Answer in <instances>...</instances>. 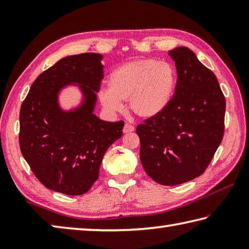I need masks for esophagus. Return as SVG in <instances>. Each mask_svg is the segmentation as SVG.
<instances>
[{"label": "esophagus", "mask_w": 249, "mask_h": 249, "mask_svg": "<svg viewBox=\"0 0 249 249\" xmlns=\"http://www.w3.org/2000/svg\"><path fill=\"white\" fill-rule=\"evenodd\" d=\"M134 129H135V127L133 125H130L129 123H125L123 132L124 133H132V132H134Z\"/></svg>", "instance_id": "obj_1"}]
</instances>
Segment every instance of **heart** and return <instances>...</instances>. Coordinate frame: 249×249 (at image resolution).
Here are the masks:
<instances>
[{
	"label": "heart",
	"mask_w": 249,
	"mask_h": 249,
	"mask_svg": "<svg viewBox=\"0 0 249 249\" xmlns=\"http://www.w3.org/2000/svg\"><path fill=\"white\" fill-rule=\"evenodd\" d=\"M177 70L167 61L138 59L117 67L108 75V89L101 90V104L119 112L127 101L130 112L141 119H153L169 105L177 86Z\"/></svg>",
	"instance_id": "1"
}]
</instances>
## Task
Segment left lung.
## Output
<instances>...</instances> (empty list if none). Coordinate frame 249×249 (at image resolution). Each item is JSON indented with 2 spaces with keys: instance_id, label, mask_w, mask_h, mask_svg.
Wrapping results in <instances>:
<instances>
[{
  "instance_id": "1",
  "label": "left lung",
  "mask_w": 249,
  "mask_h": 249,
  "mask_svg": "<svg viewBox=\"0 0 249 249\" xmlns=\"http://www.w3.org/2000/svg\"><path fill=\"white\" fill-rule=\"evenodd\" d=\"M175 94L159 115L140 124L141 161L157 183L176 185L201 176L224 136L225 96L212 71L187 47L169 52Z\"/></svg>"
}]
</instances>
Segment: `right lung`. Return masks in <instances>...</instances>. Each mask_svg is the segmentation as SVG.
Listing matches in <instances>:
<instances>
[{"label":"right lung","mask_w":249,"mask_h":249,"mask_svg":"<svg viewBox=\"0 0 249 249\" xmlns=\"http://www.w3.org/2000/svg\"><path fill=\"white\" fill-rule=\"evenodd\" d=\"M102 56L86 53L62 58L32 84L19 112L23 157L46 188L68 196L90 190L99 178L105 151L123 135L124 122H105L93 114L103 79ZM78 83L85 100L62 111L57 93Z\"/></svg>","instance_id":"add662e5"}]
</instances>
